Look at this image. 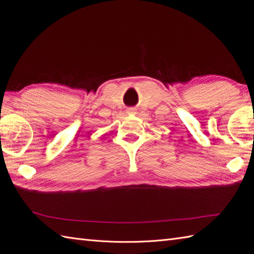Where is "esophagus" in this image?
<instances>
[{"instance_id":"1","label":"esophagus","mask_w":254,"mask_h":254,"mask_svg":"<svg viewBox=\"0 0 254 254\" xmlns=\"http://www.w3.org/2000/svg\"><path fill=\"white\" fill-rule=\"evenodd\" d=\"M132 111H133V110H129V113H131V114H133V113H132Z\"/></svg>"}]
</instances>
